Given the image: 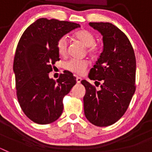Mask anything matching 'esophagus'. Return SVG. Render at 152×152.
<instances>
[{
	"label": "esophagus",
	"instance_id": "obj_1",
	"mask_svg": "<svg viewBox=\"0 0 152 152\" xmlns=\"http://www.w3.org/2000/svg\"><path fill=\"white\" fill-rule=\"evenodd\" d=\"M81 80H82V78L80 77H76V81H77V84H80V81H81Z\"/></svg>",
	"mask_w": 152,
	"mask_h": 152
}]
</instances>
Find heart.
Wrapping results in <instances>:
<instances>
[{
    "mask_svg": "<svg viewBox=\"0 0 152 152\" xmlns=\"http://www.w3.org/2000/svg\"><path fill=\"white\" fill-rule=\"evenodd\" d=\"M75 38L82 43L85 47H88V52L90 54H96L100 52V45L95 43V36L91 32L87 29H81L75 33ZM57 49L58 54L62 57H65L68 52V40L67 37L63 36L58 41ZM89 62L86 60L71 59L65 64V68L70 72L77 75H82L85 72Z\"/></svg>",
    "mask_w": 152,
    "mask_h": 152,
    "instance_id": "b5f03b06",
    "label": "heart"
}]
</instances>
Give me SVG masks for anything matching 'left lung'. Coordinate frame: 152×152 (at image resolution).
<instances>
[{"label": "left lung", "instance_id": "left-lung-1", "mask_svg": "<svg viewBox=\"0 0 152 152\" xmlns=\"http://www.w3.org/2000/svg\"><path fill=\"white\" fill-rule=\"evenodd\" d=\"M89 25L103 36V49L88 77L102 84L97 91L81 80L86 89L84 115L90 123L103 127L117 122L128 109L135 91L136 61L129 40L119 28L110 23Z\"/></svg>", "mask_w": 152, "mask_h": 152}]
</instances>
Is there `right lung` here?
Instances as JSON below:
<instances>
[{"instance_id":"1","label":"right lung","mask_w":152,"mask_h":152,"mask_svg":"<svg viewBox=\"0 0 152 152\" xmlns=\"http://www.w3.org/2000/svg\"><path fill=\"white\" fill-rule=\"evenodd\" d=\"M80 25L55 19L40 18L24 31L13 60L17 96L22 110L36 123L49 124L62 113L63 98L76 84L64 71L56 80L49 73L59 60L58 41Z\"/></svg>"}]
</instances>
